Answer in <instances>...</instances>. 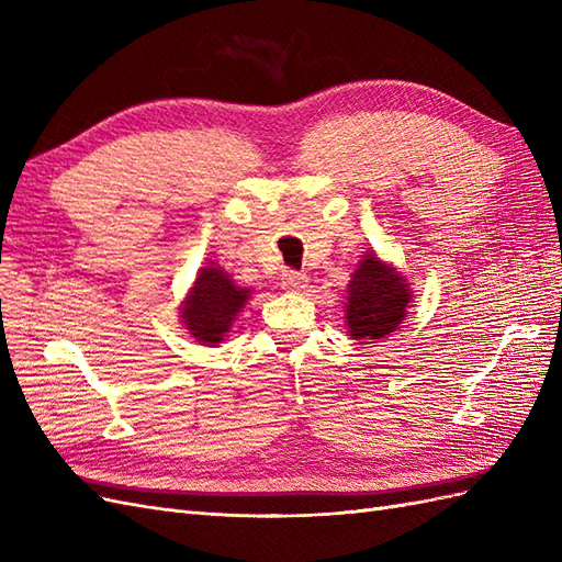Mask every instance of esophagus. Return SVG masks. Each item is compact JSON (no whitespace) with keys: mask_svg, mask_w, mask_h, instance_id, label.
<instances>
[{"mask_svg":"<svg viewBox=\"0 0 562 562\" xmlns=\"http://www.w3.org/2000/svg\"><path fill=\"white\" fill-rule=\"evenodd\" d=\"M281 285L285 288V291H302V288L307 285V277L300 274V271H295V269H285L281 274Z\"/></svg>","mask_w":562,"mask_h":562,"instance_id":"obj_1","label":"esophagus"}]
</instances>
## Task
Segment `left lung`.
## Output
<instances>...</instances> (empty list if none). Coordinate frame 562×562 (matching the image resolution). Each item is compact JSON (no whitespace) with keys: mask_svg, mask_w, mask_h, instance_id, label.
Returning <instances> with one entry per match:
<instances>
[{"mask_svg":"<svg viewBox=\"0 0 562 562\" xmlns=\"http://www.w3.org/2000/svg\"><path fill=\"white\" fill-rule=\"evenodd\" d=\"M347 326L353 339H380L398 328L411 304V288L394 269L366 255L351 274Z\"/></svg>","mask_w":562,"mask_h":562,"instance_id":"8db88e82","label":"left lung"}]
</instances>
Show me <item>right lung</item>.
I'll return each instance as SVG.
<instances>
[{"label":"right lung","instance_id":"1","mask_svg":"<svg viewBox=\"0 0 562 562\" xmlns=\"http://www.w3.org/2000/svg\"><path fill=\"white\" fill-rule=\"evenodd\" d=\"M250 291L236 285L220 267H203L190 297L182 307L184 328L199 342L215 347L232 328V321L244 310Z\"/></svg>","mask_w":562,"mask_h":562}]
</instances>
